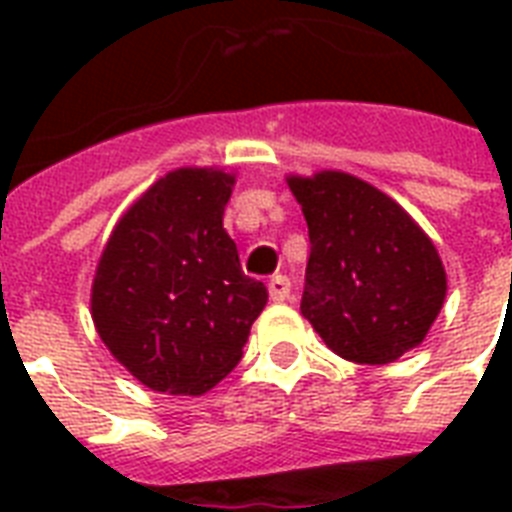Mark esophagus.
Masks as SVG:
<instances>
[{
    "mask_svg": "<svg viewBox=\"0 0 512 512\" xmlns=\"http://www.w3.org/2000/svg\"><path fill=\"white\" fill-rule=\"evenodd\" d=\"M268 295H271L273 303H284V300H289V297H292V284H289L287 276H273V279L268 281Z\"/></svg>",
    "mask_w": 512,
    "mask_h": 512,
    "instance_id": "34e87169",
    "label": "esophagus"
}]
</instances>
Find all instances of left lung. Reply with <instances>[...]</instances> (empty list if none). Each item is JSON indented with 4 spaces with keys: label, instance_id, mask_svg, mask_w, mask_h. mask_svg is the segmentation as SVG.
<instances>
[{
    "label": "left lung",
    "instance_id": "left-lung-1",
    "mask_svg": "<svg viewBox=\"0 0 512 512\" xmlns=\"http://www.w3.org/2000/svg\"><path fill=\"white\" fill-rule=\"evenodd\" d=\"M311 257L300 311L337 356L390 364L438 319L446 271L436 244L398 201L340 170L289 175Z\"/></svg>",
    "mask_w": 512,
    "mask_h": 512
}]
</instances>
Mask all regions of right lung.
Wrapping results in <instances>:
<instances>
[{
    "mask_svg": "<svg viewBox=\"0 0 512 512\" xmlns=\"http://www.w3.org/2000/svg\"><path fill=\"white\" fill-rule=\"evenodd\" d=\"M233 183L217 167L167 172L119 217L95 268L90 311L100 340L156 393L215 388L268 303L223 228Z\"/></svg>",
    "mask_w": 512,
    "mask_h": 512,
    "instance_id": "1",
    "label": "right lung"
}]
</instances>
